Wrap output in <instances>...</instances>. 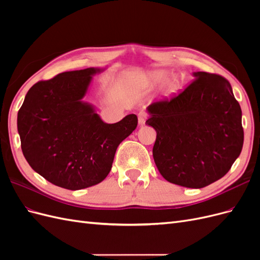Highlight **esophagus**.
<instances>
[{
  "label": "esophagus",
  "instance_id": "1",
  "mask_svg": "<svg viewBox=\"0 0 260 260\" xmlns=\"http://www.w3.org/2000/svg\"><path fill=\"white\" fill-rule=\"evenodd\" d=\"M146 118H147V114L143 111H141L139 114H138V119H139V124L140 125H143L146 121Z\"/></svg>",
  "mask_w": 260,
  "mask_h": 260
}]
</instances>
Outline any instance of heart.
<instances>
[{
    "mask_svg": "<svg viewBox=\"0 0 260 260\" xmlns=\"http://www.w3.org/2000/svg\"><path fill=\"white\" fill-rule=\"evenodd\" d=\"M170 77V74L167 72H164V70H153V72L148 73L147 75L144 76L143 78V82L147 85H153V84H159L162 83L164 81H166L168 78ZM179 86V81L174 78L167 82L166 86H165V93L167 95H170V94L175 93L178 90Z\"/></svg>",
    "mask_w": 260,
    "mask_h": 260,
    "instance_id": "obj_1",
    "label": "heart"
}]
</instances>
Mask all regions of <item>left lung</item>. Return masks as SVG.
I'll list each match as a JSON object with an SVG mask.
<instances>
[{
    "mask_svg": "<svg viewBox=\"0 0 260 260\" xmlns=\"http://www.w3.org/2000/svg\"><path fill=\"white\" fill-rule=\"evenodd\" d=\"M195 80L170 101L147 106L156 130L153 157L160 175L177 185L201 188L221 179L241 154L242 111L223 77L193 73Z\"/></svg>",
    "mask_w": 260,
    "mask_h": 260,
    "instance_id": "1",
    "label": "left lung"
}]
</instances>
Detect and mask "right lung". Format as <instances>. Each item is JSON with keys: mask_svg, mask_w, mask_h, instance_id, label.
<instances>
[{"mask_svg": "<svg viewBox=\"0 0 260 260\" xmlns=\"http://www.w3.org/2000/svg\"><path fill=\"white\" fill-rule=\"evenodd\" d=\"M104 69L66 72L36 83L17 115L22 154L30 167L67 190L102 182L112 169L118 145L138 125L135 114L106 123L83 101L92 77Z\"/></svg>", "mask_w": 260, "mask_h": 260, "instance_id": "1", "label": "right lung"}]
</instances>
